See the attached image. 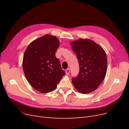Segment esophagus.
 Returning a JSON list of instances; mask_svg holds the SVG:
<instances>
[{
  "label": "esophagus",
  "instance_id": "esophagus-1",
  "mask_svg": "<svg viewBox=\"0 0 129 129\" xmlns=\"http://www.w3.org/2000/svg\"><path fill=\"white\" fill-rule=\"evenodd\" d=\"M69 73H70V69L68 68V69L66 70V74H67V75H68V74H69Z\"/></svg>",
  "mask_w": 129,
  "mask_h": 129
}]
</instances>
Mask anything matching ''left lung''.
Listing matches in <instances>:
<instances>
[{
  "mask_svg": "<svg viewBox=\"0 0 129 129\" xmlns=\"http://www.w3.org/2000/svg\"><path fill=\"white\" fill-rule=\"evenodd\" d=\"M79 60L80 72L72 82L77 91L91 92L102 82L107 71V57L104 50L89 39H79L70 44Z\"/></svg>",
  "mask_w": 129,
  "mask_h": 129,
  "instance_id": "left-lung-1",
  "label": "left lung"
}]
</instances>
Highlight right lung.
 Segmentation results:
<instances>
[{
  "instance_id": "obj_1",
  "label": "right lung",
  "mask_w": 129,
  "mask_h": 129,
  "mask_svg": "<svg viewBox=\"0 0 129 129\" xmlns=\"http://www.w3.org/2000/svg\"><path fill=\"white\" fill-rule=\"evenodd\" d=\"M60 41L46 34L30 42L23 56L24 74L34 89L41 93L54 91L64 75L55 52Z\"/></svg>"
}]
</instances>
